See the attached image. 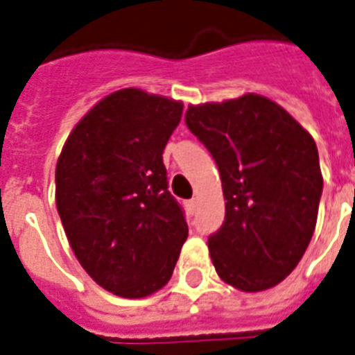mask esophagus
<instances>
[{"label":"esophagus","mask_w":355,"mask_h":355,"mask_svg":"<svg viewBox=\"0 0 355 355\" xmlns=\"http://www.w3.org/2000/svg\"><path fill=\"white\" fill-rule=\"evenodd\" d=\"M186 207H187V211H189L193 215V213H195V209H197V200H195V198H191V200H187Z\"/></svg>","instance_id":"34e87169"}]
</instances>
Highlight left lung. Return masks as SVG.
<instances>
[{
    "mask_svg": "<svg viewBox=\"0 0 355 355\" xmlns=\"http://www.w3.org/2000/svg\"><path fill=\"white\" fill-rule=\"evenodd\" d=\"M186 125L211 153L226 218L207 248L218 277L262 292L293 272L318 223L322 175L312 135L261 94L189 105Z\"/></svg>",
    "mask_w": 355,
    "mask_h": 355,
    "instance_id": "obj_1",
    "label": "left lung"
}]
</instances>
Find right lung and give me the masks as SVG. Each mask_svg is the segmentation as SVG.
Instances as JSON below:
<instances>
[{"label":"right lung","instance_id":"1","mask_svg":"<svg viewBox=\"0 0 355 355\" xmlns=\"http://www.w3.org/2000/svg\"><path fill=\"white\" fill-rule=\"evenodd\" d=\"M182 102L120 89L71 131L56 164V207L83 270L107 292L148 297L171 279L187 223L162 153Z\"/></svg>","mask_w":355,"mask_h":355}]
</instances>
